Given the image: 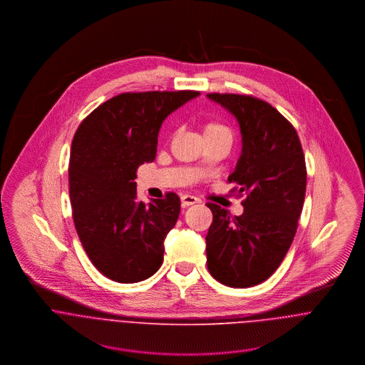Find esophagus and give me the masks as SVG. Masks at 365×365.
I'll return each instance as SVG.
<instances>
[{
	"instance_id": "34e87169",
	"label": "esophagus",
	"mask_w": 365,
	"mask_h": 365,
	"mask_svg": "<svg viewBox=\"0 0 365 365\" xmlns=\"http://www.w3.org/2000/svg\"><path fill=\"white\" fill-rule=\"evenodd\" d=\"M200 202V200L198 198H195V197H192V195H182L181 197V205L185 208V207H191V205H194V204H198Z\"/></svg>"
}]
</instances>
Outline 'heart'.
<instances>
[{"mask_svg":"<svg viewBox=\"0 0 365 365\" xmlns=\"http://www.w3.org/2000/svg\"><path fill=\"white\" fill-rule=\"evenodd\" d=\"M217 135H226V136H230V130L219 123V122H208L205 123L204 126V138L205 136H217Z\"/></svg>","mask_w":365,"mask_h":365,"instance_id":"b5f03b06","label":"heart"}]
</instances>
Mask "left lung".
Listing matches in <instances>:
<instances>
[{
  "label": "left lung",
  "instance_id": "obj_1",
  "mask_svg": "<svg viewBox=\"0 0 365 365\" xmlns=\"http://www.w3.org/2000/svg\"><path fill=\"white\" fill-rule=\"evenodd\" d=\"M207 97L239 123L242 155L229 181L247 195L240 216L208 204V269L223 285L247 288L274 274L294 240L307 191L305 157L294 126L265 101L237 94Z\"/></svg>",
  "mask_w": 365,
  "mask_h": 365
}]
</instances>
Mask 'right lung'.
<instances>
[{
	"mask_svg": "<svg viewBox=\"0 0 365 365\" xmlns=\"http://www.w3.org/2000/svg\"><path fill=\"white\" fill-rule=\"evenodd\" d=\"M197 91L119 94L78 126L70 153L73 219L93 264L112 281L133 284L161 267L164 240L180 215L170 192L149 205L136 198V173L156 158L164 119Z\"/></svg>",
	"mask_w": 365,
	"mask_h": 365,
	"instance_id": "obj_1",
	"label": "right lung"
}]
</instances>
